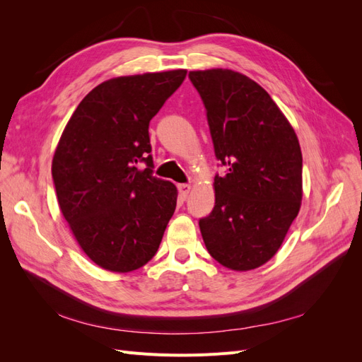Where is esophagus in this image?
I'll list each match as a JSON object with an SVG mask.
<instances>
[{
    "label": "esophagus",
    "instance_id": "1",
    "mask_svg": "<svg viewBox=\"0 0 362 362\" xmlns=\"http://www.w3.org/2000/svg\"><path fill=\"white\" fill-rule=\"evenodd\" d=\"M190 185L189 184H180L178 185V192H180V198L181 199H185L189 196V193H190Z\"/></svg>",
    "mask_w": 362,
    "mask_h": 362
}]
</instances>
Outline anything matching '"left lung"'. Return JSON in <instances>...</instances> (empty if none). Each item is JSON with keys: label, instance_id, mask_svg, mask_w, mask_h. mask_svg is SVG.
I'll use <instances>...</instances> for the list:
<instances>
[{"label": "left lung", "instance_id": "obj_1", "mask_svg": "<svg viewBox=\"0 0 362 362\" xmlns=\"http://www.w3.org/2000/svg\"><path fill=\"white\" fill-rule=\"evenodd\" d=\"M217 160L216 202L199 221L210 255L247 272L275 257L302 204V151L288 119L262 87L233 69L190 71Z\"/></svg>", "mask_w": 362, "mask_h": 362}]
</instances>
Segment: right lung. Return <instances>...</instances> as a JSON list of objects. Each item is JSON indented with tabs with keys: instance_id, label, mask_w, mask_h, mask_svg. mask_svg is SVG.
<instances>
[{
	"instance_id": "1",
	"label": "right lung",
	"mask_w": 362,
	"mask_h": 362,
	"mask_svg": "<svg viewBox=\"0 0 362 362\" xmlns=\"http://www.w3.org/2000/svg\"><path fill=\"white\" fill-rule=\"evenodd\" d=\"M185 75L175 69L107 80L63 129L51 166L57 201L76 243L105 270L144 267L173 216L178 190L152 177L148 129Z\"/></svg>"
}]
</instances>
